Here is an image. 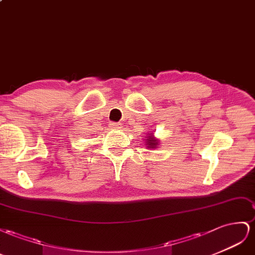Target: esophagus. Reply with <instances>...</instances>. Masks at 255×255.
<instances>
[{"mask_svg": "<svg viewBox=\"0 0 255 255\" xmlns=\"http://www.w3.org/2000/svg\"><path fill=\"white\" fill-rule=\"evenodd\" d=\"M110 127L112 129H114V130H119V129L122 128L121 127V124H119V123H112V124H110Z\"/></svg>", "mask_w": 255, "mask_h": 255, "instance_id": "esophagus-1", "label": "esophagus"}]
</instances>
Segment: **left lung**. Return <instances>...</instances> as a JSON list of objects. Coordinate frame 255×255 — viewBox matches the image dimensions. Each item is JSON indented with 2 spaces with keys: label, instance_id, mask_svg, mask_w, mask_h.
Instances as JSON below:
<instances>
[{
  "label": "left lung",
  "instance_id": "1",
  "mask_svg": "<svg viewBox=\"0 0 255 255\" xmlns=\"http://www.w3.org/2000/svg\"><path fill=\"white\" fill-rule=\"evenodd\" d=\"M146 142H145V145H146V146L148 147V148H156V147H158V145H159V140L158 139H156V137L152 135L151 133L149 134H147V136H146Z\"/></svg>",
  "mask_w": 255,
  "mask_h": 255
}]
</instances>
